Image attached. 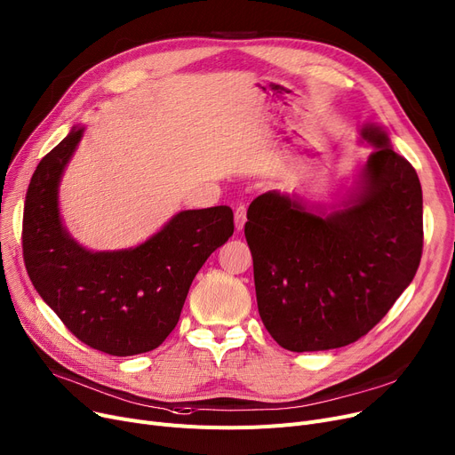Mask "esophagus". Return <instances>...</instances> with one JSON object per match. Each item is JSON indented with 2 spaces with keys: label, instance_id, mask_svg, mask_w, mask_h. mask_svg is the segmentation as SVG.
Segmentation results:
<instances>
[{
  "label": "esophagus",
  "instance_id": "34e87169",
  "mask_svg": "<svg viewBox=\"0 0 455 455\" xmlns=\"http://www.w3.org/2000/svg\"><path fill=\"white\" fill-rule=\"evenodd\" d=\"M246 224V205H236L235 209V228L236 229H243Z\"/></svg>",
  "mask_w": 455,
  "mask_h": 455
}]
</instances>
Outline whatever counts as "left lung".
<instances>
[{
	"instance_id": "1",
	"label": "left lung",
	"mask_w": 455,
	"mask_h": 455,
	"mask_svg": "<svg viewBox=\"0 0 455 455\" xmlns=\"http://www.w3.org/2000/svg\"><path fill=\"white\" fill-rule=\"evenodd\" d=\"M363 137L376 151L363 187L328 216L277 192L257 196L244 226L257 307L291 352L340 348L369 333L413 281L422 257V188L417 170L379 127Z\"/></svg>"
}]
</instances>
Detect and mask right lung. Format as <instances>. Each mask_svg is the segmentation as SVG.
<instances>
[{"instance_id":"add662e5","label":"right lung","mask_w":455,"mask_h":455,"mask_svg":"<svg viewBox=\"0 0 455 455\" xmlns=\"http://www.w3.org/2000/svg\"><path fill=\"white\" fill-rule=\"evenodd\" d=\"M81 135L83 129H72L31 178L21 226L28 274L68 331L91 348L118 357L156 350L176 328L194 275L233 235V211H181L133 250H84L64 231L57 207L62 170Z\"/></svg>"}]
</instances>
